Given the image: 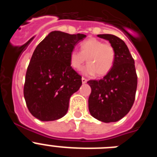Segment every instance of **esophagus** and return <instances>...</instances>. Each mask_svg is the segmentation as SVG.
<instances>
[{"instance_id":"1","label":"esophagus","mask_w":157,"mask_h":157,"mask_svg":"<svg viewBox=\"0 0 157 157\" xmlns=\"http://www.w3.org/2000/svg\"><path fill=\"white\" fill-rule=\"evenodd\" d=\"M87 81H88V80H87L86 78H84V77L82 78V83L87 82Z\"/></svg>"}]
</instances>
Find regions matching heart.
<instances>
[{
  "label": "heart",
  "instance_id": "1",
  "mask_svg": "<svg viewBox=\"0 0 157 157\" xmlns=\"http://www.w3.org/2000/svg\"><path fill=\"white\" fill-rule=\"evenodd\" d=\"M80 52L72 51L70 55L71 66L76 71H81L86 62L88 63L84 72L89 75L96 74L98 77L106 75L114 65L116 50L110 43L90 37L79 45Z\"/></svg>",
  "mask_w": 157,
  "mask_h": 157
}]
</instances>
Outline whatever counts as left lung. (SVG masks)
<instances>
[{
  "label": "left lung",
  "instance_id": "8db88e82",
  "mask_svg": "<svg viewBox=\"0 0 157 157\" xmlns=\"http://www.w3.org/2000/svg\"><path fill=\"white\" fill-rule=\"evenodd\" d=\"M116 50L112 70L100 80H90L89 110L91 116L105 123L117 122L130 112L138 86L134 60L125 42L112 34H98Z\"/></svg>",
  "mask_w": 157,
  "mask_h": 157
}]
</instances>
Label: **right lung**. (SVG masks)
I'll return each mask as SVG.
<instances>
[{"label": "right lung", "instance_id": "obj_1", "mask_svg": "<svg viewBox=\"0 0 157 157\" xmlns=\"http://www.w3.org/2000/svg\"><path fill=\"white\" fill-rule=\"evenodd\" d=\"M86 37L52 31L34 49L26 73L23 94L32 116L41 121L63 117L71 96L81 86L82 76L71 66L70 55Z\"/></svg>", "mask_w": 157, "mask_h": 157}]
</instances>
